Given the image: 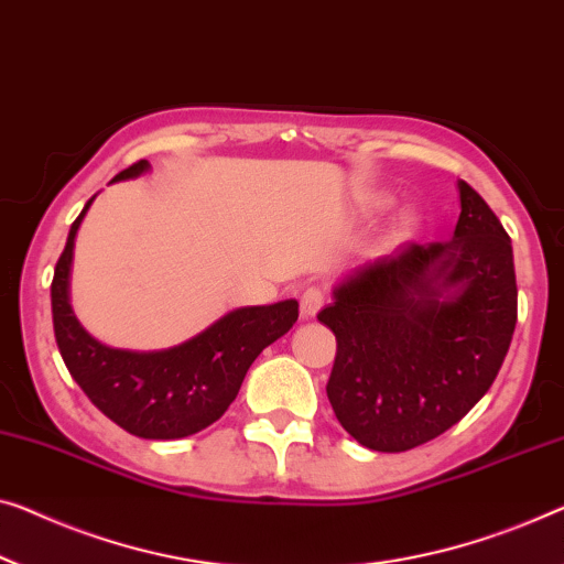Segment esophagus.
<instances>
[{"label": "esophagus", "mask_w": 564, "mask_h": 564, "mask_svg": "<svg viewBox=\"0 0 564 564\" xmlns=\"http://www.w3.org/2000/svg\"><path fill=\"white\" fill-rule=\"evenodd\" d=\"M324 306V291L318 289V285H308L301 293V316L304 318H314L318 311Z\"/></svg>", "instance_id": "esophagus-1"}]
</instances>
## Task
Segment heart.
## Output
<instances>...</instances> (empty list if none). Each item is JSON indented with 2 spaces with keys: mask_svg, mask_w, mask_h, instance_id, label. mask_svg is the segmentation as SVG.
Instances as JSON below:
<instances>
[{
  "mask_svg": "<svg viewBox=\"0 0 564 564\" xmlns=\"http://www.w3.org/2000/svg\"><path fill=\"white\" fill-rule=\"evenodd\" d=\"M410 232H413V217H410V215H400L398 223H394L392 230H390V240H392V242H402V240L408 238Z\"/></svg>",
  "mask_w": 564,
  "mask_h": 564,
  "instance_id": "obj_1",
  "label": "heart"
}]
</instances>
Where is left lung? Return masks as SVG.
Returning <instances> with one entry per match:
<instances>
[{"mask_svg":"<svg viewBox=\"0 0 564 564\" xmlns=\"http://www.w3.org/2000/svg\"><path fill=\"white\" fill-rule=\"evenodd\" d=\"M451 242H410L349 273L318 322L336 336L326 394L357 443L402 453L456 425L497 380L517 326L511 240L458 182Z\"/></svg>","mask_w":564,"mask_h":564,"instance_id":"1","label":"left lung"}]
</instances>
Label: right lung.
<instances>
[{
  "mask_svg": "<svg viewBox=\"0 0 564 564\" xmlns=\"http://www.w3.org/2000/svg\"><path fill=\"white\" fill-rule=\"evenodd\" d=\"M147 170L149 162L141 159L116 174L113 182L131 180ZM90 202L94 197L70 225L50 285L55 341L67 372L100 413L126 433L149 441H174L205 431L230 408L260 351L296 324L299 301L235 308L172 349L106 347L83 329L67 301L75 232Z\"/></svg>",
  "mask_w": 564,
  "mask_h": 564,
  "instance_id": "1",
  "label": "right lung"
}]
</instances>
